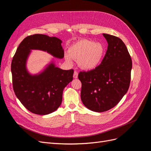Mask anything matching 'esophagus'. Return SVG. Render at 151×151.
Masks as SVG:
<instances>
[{
  "label": "esophagus",
  "instance_id": "34e87169",
  "mask_svg": "<svg viewBox=\"0 0 151 151\" xmlns=\"http://www.w3.org/2000/svg\"><path fill=\"white\" fill-rule=\"evenodd\" d=\"M73 77H74V79H77V77H78V73H77V71H74V76H73Z\"/></svg>",
  "mask_w": 151,
  "mask_h": 151
}]
</instances>
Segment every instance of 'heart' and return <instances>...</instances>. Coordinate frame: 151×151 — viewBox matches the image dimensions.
<instances>
[{"instance_id": "1", "label": "heart", "mask_w": 151, "mask_h": 151, "mask_svg": "<svg viewBox=\"0 0 151 151\" xmlns=\"http://www.w3.org/2000/svg\"><path fill=\"white\" fill-rule=\"evenodd\" d=\"M105 53L104 45L99 42L82 39L71 45L69 53L65 54L67 62L72 63L73 59L85 70H93L101 62Z\"/></svg>"}]
</instances>
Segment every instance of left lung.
Instances as JSON below:
<instances>
[{"label":"left lung","mask_w":151,"mask_h":151,"mask_svg":"<svg viewBox=\"0 0 151 151\" xmlns=\"http://www.w3.org/2000/svg\"><path fill=\"white\" fill-rule=\"evenodd\" d=\"M108 49L101 64L95 69L81 72V98L91 111L104 112L120 101L130 83L132 62L126 45L116 36L103 33Z\"/></svg>","instance_id":"left-lung-1"}]
</instances>
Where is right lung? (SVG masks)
I'll return each mask as SVG.
<instances>
[{
  "label": "right lung",
  "instance_id": "obj_1",
  "mask_svg": "<svg viewBox=\"0 0 151 151\" xmlns=\"http://www.w3.org/2000/svg\"><path fill=\"white\" fill-rule=\"evenodd\" d=\"M62 41L57 37L36 34L27 36L18 47L11 63L13 89L22 105L36 115H48L56 111L62 101L63 91L73 80L74 70L56 67L52 58L44 69L32 74L27 68L31 50L46 52L62 59Z\"/></svg>",
  "mask_w": 151,
  "mask_h": 151
}]
</instances>
